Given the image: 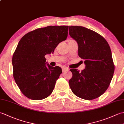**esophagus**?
<instances>
[{"instance_id": "34e87169", "label": "esophagus", "mask_w": 124, "mask_h": 124, "mask_svg": "<svg viewBox=\"0 0 124 124\" xmlns=\"http://www.w3.org/2000/svg\"><path fill=\"white\" fill-rule=\"evenodd\" d=\"M68 70H69V69L67 67H63L62 68V71L64 72L65 71H68Z\"/></svg>"}]
</instances>
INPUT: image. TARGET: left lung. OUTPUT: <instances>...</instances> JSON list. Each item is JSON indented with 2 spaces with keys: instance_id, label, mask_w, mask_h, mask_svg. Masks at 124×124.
Returning a JSON list of instances; mask_svg holds the SVG:
<instances>
[{
  "instance_id": "8db88e82",
  "label": "left lung",
  "mask_w": 124,
  "mask_h": 124,
  "mask_svg": "<svg viewBox=\"0 0 124 124\" xmlns=\"http://www.w3.org/2000/svg\"><path fill=\"white\" fill-rule=\"evenodd\" d=\"M69 30L71 37L78 43V56L86 65L81 72L70 69V87L80 98L96 99L107 91L114 75L111 49L106 39L93 30L79 26H69Z\"/></svg>"
}]
</instances>
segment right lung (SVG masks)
Returning a JSON list of instances; mask_svg holds the SVG:
<instances>
[{
  "instance_id": "right-lung-1",
  "label": "right lung",
  "mask_w": 124,
  "mask_h": 124,
  "mask_svg": "<svg viewBox=\"0 0 124 124\" xmlns=\"http://www.w3.org/2000/svg\"><path fill=\"white\" fill-rule=\"evenodd\" d=\"M69 26H48L22 37L13 54V77L23 94L33 100L46 98L52 93L62 69L46 65V54L53 53L68 36Z\"/></svg>"
}]
</instances>
